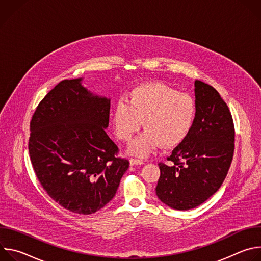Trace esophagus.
Listing matches in <instances>:
<instances>
[{
    "label": "esophagus",
    "mask_w": 261,
    "mask_h": 261,
    "mask_svg": "<svg viewBox=\"0 0 261 261\" xmlns=\"http://www.w3.org/2000/svg\"><path fill=\"white\" fill-rule=\"evenodd\" d=\"M144 162L142 161V160H138V159H134V158H132V159H130V164L131 165H141V164H143Z\"/></svg>",
    "instance_id": "34e87169"
}]
</instances>
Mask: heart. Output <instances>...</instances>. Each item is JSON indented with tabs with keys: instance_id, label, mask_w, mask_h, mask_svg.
I'll list each match as a JSON object with an SVG mask.
<instances>
[{
	"instance_id": "b5f03b06",
	"label": "heart",
	"mask_w": 261,
	"mask_h": 261,
	"mask_svg": "<svg viewBox=\"0 0 261 261\" xmlns=\"http://www.w3.org/2000/svg\"><path fill=\"white\" fill-rule=\"evenodd\" d=\"M195 98L161 84L147 83L134 88L129 99L117 102L113 125L119 139L128 142L140 129L145 130L129 147L137 157H145L161 145L177 146L192 132L197 119Z\"/></svg>"
}]
</instances>
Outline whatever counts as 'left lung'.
Segmentation results:
<instances>
[{"label": "left lung", "instance_id": "obj_1", "mask_svg": "<svg viewBox=\"0 0 261 261\" xmlns=\"http://www.w3.org/2000/svg\"><path fill=\"white\" fill-rule=\"evenodd\" d=\"M198 113L190 135L160 162L158 198L179 211L194 208L224 181L234 151V126L227 104L212 86L195 81Z\"/></svg>", "mask_w": 261, "mask_h": 261}]
</instances>
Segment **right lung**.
Wrapping results in <instances>:
<instances>
[{"mask_svg":"<svg viewBox=\"0 0 261 261\" xmlns=\"http://www.w3.org/2000/svg\"><path fill=\"white\" fill-rule=\"evenodd\" d=\"M83 79L59 83L37 106L29 153L46 193L80 215L94 214L116 195L129 168L105 129L110 99L94 95Z\"/></svg>","mask_w":261,"mask_h":261,"instance_id":"1","label":"right lung"}]
</instances>
